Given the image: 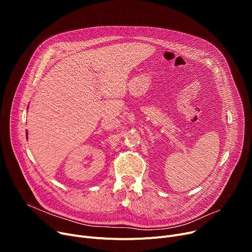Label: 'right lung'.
<instances>
[{
    "label": "right lung",
    "instance_id": "right-lung-1",
    "mask_svg": "<svg viewBox=\"0 0 252 252\" xmlns=\"http://www.w3.org/2000/svg\"><path fill=\"white\" fill-rule=\"evenodd\" d=\"M26 138H28V131H26Z\"/></svg>",
    "mask_w": 252,
    "mask_h": 252
}]
</instances>
